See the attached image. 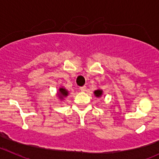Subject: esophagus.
<instances>
[{
    "mask_svg": "<svg viewBox=\"0 0 159 159\" xmlns=\"http://www.w3.org/2000/svg\"><path fill=\"white\" fill-rule=\"evenodd\" d=\"M80 90L81 91V92H85L86 91V86H82V87L80 88Z\"/></svg>",
    "mask_w": 159,
    "mask_h": 159,
    "instance_id": "34e87169",
    "label": "esophagus"
}]
</instances>
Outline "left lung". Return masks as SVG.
I'll return each mask as SVG.
<instances>
[{"label": "left lung", "instance_id": "1", "mask_svg": "<svg viewBox=\"0 0 159 159\" xmlns=\"http://www.w3.org/2000/svg\"><path fill=\"white\" fill-rule=\"evenodd\" d=\"M102 93H103V91L99 89H97V90H95V92H94V95H95V97H97V98H100V97L102 95Z\"/></svg>", "mask_w": 159, "mask_h": 159}]
</instances>
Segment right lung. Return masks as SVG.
Listing matches in <instances>:
<instances>
[{"instance_id": "add662e5", "label": "right lung", "mask_w": 159, "mask_h": 159, "mask_svg": "<svg viewBox=\"0 0 159 159\" xmlns=\"http://www.w3.org/2000/svg\"><path fill=\"white\" fill-rule=\"evenodd\" d=\"M68 95H69V92L64 87L59 88L57 93V97L61 100L64 99V98H66Z\"/></svg>"}]
</instances>
